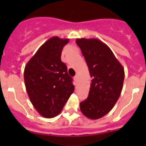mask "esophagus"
Segmentation results:
<instances>
[{
	"mask_svg": "<svg viewBox=\"0 0 146 146\" xmlns=\"http://www.w3.org/2000/svg\"><path fill=\"white\" fill-rule=\"evenodd\" d=\"M74 79L75 81H77V80H78V75H76L75 77H74Z\"/></svg>",
	"mask_w": 146,
	"mask_h": 146,
	"instance_id": "esophagus-1",
	"label": "esophagus"
}]
</instances>
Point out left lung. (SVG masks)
Returning <instances> with one entry per match:
<instances>
[{"instance_id":"1","label":"left lung","mask_w":146,"mask_h":146,"mask_svg":"<svg viewBox=\"0 0 146 146\" xmlns=\"http://www.w3.org/2000/svg\"><path fill=\"white\" fill-rule=\"evenodd\" d=\"M91 77L88 97L80 104L87 118L99 119L108 114L121 95L124 69L106 44L97 38H77Z\"/></svg>"}]
</instances>
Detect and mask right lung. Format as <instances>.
<instances>
[{
	"mask_svg": "<svg viewBox=\"0 0 146 146\" xmlns=\"http://www.w3.org/2000/svg\"><path fill=\"white\" fill-rule=\"evenodd\" d=\"M69 38H49L25 65L24 80L33 106L42 116L54 118L74 91L72 78L61 61L62 50Z\"/></svg>",
	"mask_w": 146,
	"mask_h": 146,
	"instance_id": "obj_1",
	"label": "right lung"
}]
</instances>
